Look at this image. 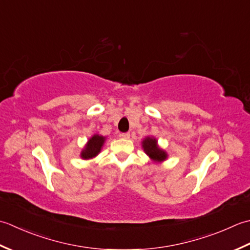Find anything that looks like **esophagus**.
Wrapping results in <instances>:
<instances>
[{"label":"esophagus","mask_w":250,"mask_h":250,"mask_svg":"<svg viewBox=\"0 0 250 250\" xmlns=\"http://www.w3.org/2000/svg\"><path fill=\"white\" fill-rule=\"evenodd\" d=\"M121 137L124 139H129L130 138V134L129 132H123V134H121Z\"/></svg>","instance_id":"34e87169"}]
</instances>
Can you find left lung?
<instances>
[{
    "mask_svg": "<svg viewBox=\"0 0 250 250\" xmlns=\"http://www.w3.org/2000/svg\"><path fill=\"white\" fill-rule=\"evenodd\" d=\"M145 153L154 163H163L168 159V153L157 144V139L153 136H146L141 141Z\"/></svg>",
    "mask_w": 250,
    "mask_h": 250,
    "instance_id": "left-lung-1",
    "label": "left lung"
}]
</instances>
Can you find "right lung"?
Instances as JSON below:
<instances>
[{"instance_id": "obj_1", "label": "right lung", "mask_w": 250, "mask_h": 250, "mask_svg": "<svg viewBox=\"0 0 250 250\" xmlns=\"http://www.w3.org/2000/svg\"><path fill=\"white\" fill-rule=\"evenodd\" d=\"M105 139L106 138L103 135L94 134L87 140V142H86V145L84 146L82 151H81V154H80L81 159L90 160L96 157L101 152V149H103Z\"/></svg>"}]
</instances>
